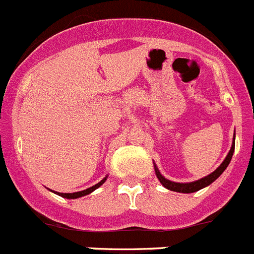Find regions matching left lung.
<instances>
[{
    "instance_id": "left-lung-1",
    "label": "left lung",
    "mask_w": 254,
    "mask_h": 254,
    "mask_svg": "<svg viewBox=\"0 0 254 254\" xmlns=\"http://www.w3.org/2000/svg\"><path fill=\"white\" fill-rule=\"evenodd\" d=\"M234 148H235V131H234V136H233V143H232V148H230L229 153H228V155L225 157V159L223 161V163L220 164V166L216 168L214 172H211L210 175L205 176V177L200 178V180H197V181H193V182H185V184H182V182H173V181H170V180H167L164 176H162V173L159 172V170L157 168V166H155V163L153 162V164H154V171H155V176H157V178L159 180V182L162 184V186H164L166 189L171 190V191H176V192H181V193H192V192H196V191H198V190L204 189V187L209 186V185H211L212 182L215 181L216 178L220 177L221 173L224 172V171L227 170V167L229 166L230 161H232V157H233V153H234Z\"/></svg>"
}]
</instances>
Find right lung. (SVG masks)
<instances>
[{"label": "right lung", "mask_w": 254, "mask_h": 254, "mask_svg": "<svg viewBox=\"0 0 254 254\" xmlns=\"http://www.w3.org/2000/svg\"><path fill=\"white\" fill-rule=\"evenodd\" d=\"M107 180V176L105 178H102L101 181L99 182V184H96L95 186L92 187H88V189L83 190V191H78V192H73V193H63V192H57V191H53L54 193H57V195L62 196V197H64V198H78V197H82V196H86V195H90L91 192H93L96 189H99L101 185L105 184V181Z\"/></svg>", "instance_id": "right-lung-1"}]
</instances>
